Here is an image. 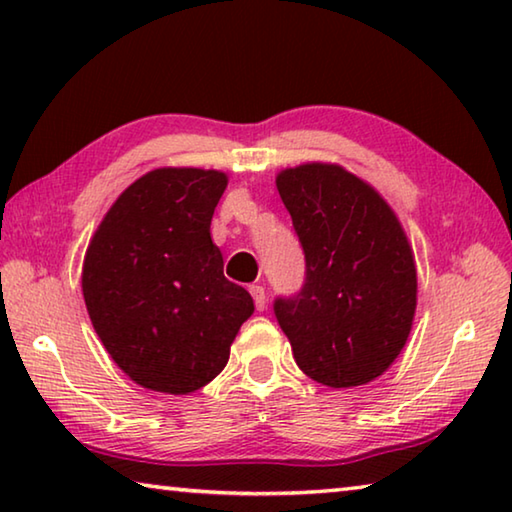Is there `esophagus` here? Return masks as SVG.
I'll list each match as a JSON object with an SVG mask.
<instances>
[{"label":"esophagus","mask_w":512,"mask_h":512,"mask_svg":"<svg viewBox=\"0 0 512 512\" xmlns=\"http://www.w3.org/2000/svg\"><path fill=\"white\" fill-rule=\"evenodd\" d=\"M250 296H253V300H255V307L262 311L264 305H266V291H264V287H259V284H253V287H250Z\"/></svg>","instance_id":"obj_1"}]
</instances>
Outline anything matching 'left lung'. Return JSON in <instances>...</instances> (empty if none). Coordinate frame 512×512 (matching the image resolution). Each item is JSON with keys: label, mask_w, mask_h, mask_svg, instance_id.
<instances>
[{"label": "left lung", "mask_w": 512, "mask_h": 512, "mask_svg": "<svg viewBox=\"0 0 512 512\" xmlns=\"http://www.w3.org/2000/svg\"><path fill=\"white\" fill-rule=\"evenodd\" d=\"M275 185L307 262L298 296L273 307L293 359L323 386L368 384L402 352L418 305L402 223L375 187L341 164L282 169Z\"/></svg>", "instance_id": "obj_1"}]
</instances>
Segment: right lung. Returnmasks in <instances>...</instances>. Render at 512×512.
Here are the masks:
<instances>
[{
	"instance_id": "1",
	"label": "right lung",
	"mask_w": 512,
	"mask_h": 512,
	"mask_svg": "<svg viewBox=\"0 0 512 512\" xmlns=\"http://www.w3.org/2000/svg\"><path fill=\"white\" fill-rule=\"evenodd\" d=\"M216 169L160 167L128 185L85 250L81 287L112 361L149 391L187 395L219 375L250 293L223 275L210 223Z\"/></svg>"
}]
</instances>
